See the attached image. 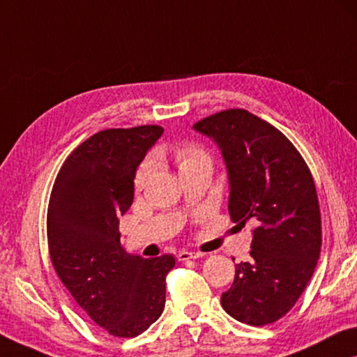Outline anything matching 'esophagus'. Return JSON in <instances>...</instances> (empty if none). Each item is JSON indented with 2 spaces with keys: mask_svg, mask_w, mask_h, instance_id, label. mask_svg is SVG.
<instances>
[{
  "mask_svg": "<svg viewBox=\"0 0 357 357\" xmlns=\"http://www.w3.org/2000/svg\"><path fill=\"white\" fill-rule=\"evenodd\" d=\"M199 257H202V254H199V252L182 250V252H178L177 259H178L180 261H185V260H191V259H199Z\"/></svg>",
  "mask_w": 357,
  "mask_h": 357,
  "instance_id": "esophagus-1",
  "label": "esophagus"
}]
</instances>
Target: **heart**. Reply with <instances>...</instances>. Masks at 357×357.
I'll use <instances>...</instances> for the list:
<instances>
[{
  "instance_id": "heart-1",
  "label": "heart",
  "mask_w": 357,
  "mask_h": 357,
  "mask_svg": "<svg viewBox=\"0 0 357 357\" xmlns=\"http://www.w3.org/2000/svg\"><path fill=\"white\" fill-rule=\"evenodd\" d=\"M172 158L175 164H177L180 174L186 171V169L196 166V164L211 161V158L206 153L204 148L195 144V142H182V144L175 145L172 148ZM151 169H153L151 161H145L142 164L135 175V186H142L146 182V178L150 177L151 174Z\"/></svg>"
}]
</instances>
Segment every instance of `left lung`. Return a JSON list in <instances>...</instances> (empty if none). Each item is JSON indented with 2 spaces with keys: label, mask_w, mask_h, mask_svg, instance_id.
I'll use <instances>...</instances> for the list:
<instances>
[{
  "label": "left lung",
  "mask_w": 357,
  "mask_h": 357,
  "mask_svg": "<svg viewBox=\"0 0 357 357\" xmlns=\"http://www.w3.org/2000/svg\"><path fill=\"white\" fill-rule=\"evenodd\" d=\"M193 128L220 148L231 220L257 225L252 260L236 265L222 306L236 321L268 326L297 303L319 259L322 233L314 180L292 142L248 109H223Z\"/></svg>",
  "instance_id": "obj_1"
}]
</instances>
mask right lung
Here are the masks:
<instances>
[{"label": "right lung", "mask_w": 357, "mask_h": 357, "mask_svg": "<svg viewBox=\"0 0 357 357\" xmlns=\"http://www.w3.org/2000/svg\"><path fill=\"white\" fill-rule=\"evenodd\" d=\"M161 126L105 129L60 167L47 207L54 270L87 316L113 337L145 332L166 305L172 255L142 259L123 249L119 215L134 199V178Z\"/></svg>", "instance_id": "1"}]
</instances>
